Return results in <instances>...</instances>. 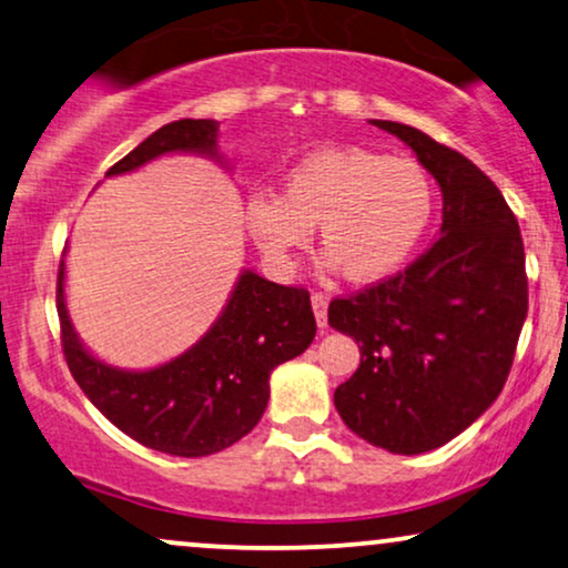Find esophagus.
<instances>
[{"instance_id": "1", "label": "esophagus", "mask_w": 568, "mask_h": 568, "mask_svg": "<svg viewBox=\"0 0 568 568\" xmlns=\"http://www.w3.org/2000/svg\"><path fill=\"white\" fill-rule=\"evenodd\" d=\"M327 304H329V298L325 296V293H314L312 296V308H314V317H317L320 327L327 325Z\"/></svg>"}]
</instances>
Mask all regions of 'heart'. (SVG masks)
I'll use <instances>...</instances> for the list:
<instances>
[{
	"instance_id": "b5f03b06",
	"label": "heart",
	"mask_w": 568,
	"mask_h": 568,
	"mask_svg": "<svg viewBox=\"0 0 568 568\" xmlns=\"http://www.w3.org/2000/svg\"><path fill=\"white\" fill-rule=\"evenodd\" d=\"M435 212L429 172L406 156L343 146L293 164L283 193L246 206L251 239L277 267L320 231V246L351 283H377L406 264Z\"/></svg>"
}]
</instances>
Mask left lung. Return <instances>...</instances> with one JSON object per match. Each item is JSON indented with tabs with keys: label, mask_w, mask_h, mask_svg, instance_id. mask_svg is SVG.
<instances>
[{
	"label": "left lung",
	"mask_w": 568,
	"mask_h": 568,
	"mask_svg": "<svg viewBox=\"0 0 568 568\" xmlns=\"http://www.w3.org/2000/svg\"><path fill=\"white\" fill-rule=\"evenodd\" d=\"M372 125L408 143L440 185L443 227L406 270L329 301V327L362 351L335 408L351 433L414 456L454 440L504 390L527 317L524 241L475 162L412 125Z\"/></svg>",
	"instance_id": "8db88e82"
}]
</instances>
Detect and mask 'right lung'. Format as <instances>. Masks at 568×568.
Returning <instances> with one entry per match:
<instances>
[{"instance_id":"add662e5","label":"right lung","mask_w":568,"mask_h":568,"mask_svg":"<svg viewBox=\"0 0 568 568\" xmlns=\"http://www.w3.org/2000/svg\"><path fill=\"white\" fill-rule=\"evenodd\" d=\"M217 131V120H175L114 162L106 175L131 172L168 152L212 154ZM62 280L64 262L57 272V314L75 383L114 427L172 456H210L248 435L267 408L270 372L304 354L317 333L304 285H277L243 272L222 317L196 346L149 372L112 369L78 343Z\"/></svg>"}]
</instances>
